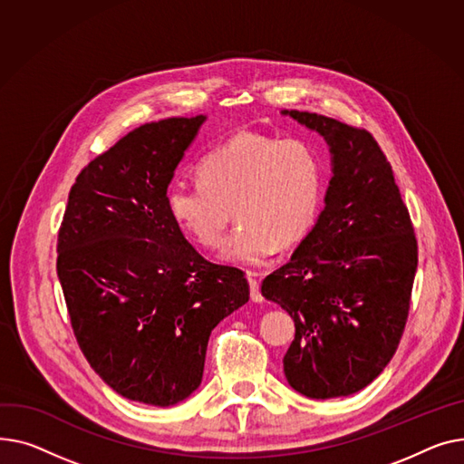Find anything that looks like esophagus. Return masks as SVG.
I'll return each instance as SVG.
<instances>
[{"label": "esophagus", "mask_w": 464, "mask_h": 464, "mask_svg": "<svg viewBox=\"0 0 464 464\" xmlns=\"http://www.w3.org/2000/svg\"><path fill=\"white\" fill-rule=\"evenodd\" d=\"M247 281H249V286H251V299H253V302L260 304L262 299H264V295H262V292H260V283H258L256 276H255V274H249V276H247Z\"/></svg>", "instance_id": "obj_1"}]
</instances>
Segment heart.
<instances>
[{
  "instance_id": "heart-1",
  "label": "heart",
  "mask_w": 464,
  "mask_h": 464,
  "mask_svg": "<svg viewBox=\"0 0 464 464\" xmlns=\"http://www.w3.org/2000/svg\"><path fill=\"white\" fill-rule=\"evenodd\" d=\"M200 183H176L167 204L179 228L204 249H219L232 219L225 258L255 267L304 239L316 221L324 165L313 144L239 132L198 162Z\"/></svg>"
}]
</instances>
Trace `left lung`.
I'll use <instances>...</instances> for the list:
<instances>
[{"instance_id": "obj_1", "label": "left lung", "mask_w": 464, "mask_h": 464, "mask_svg": "<svg viewBox=\"0 0 464 464\" xmlns=\"http://www.w3.org/2000/svg\"><path fill=\"white\" fill-rule=\"evenodd\" d=\"M334 153L325 208L262 294L295 324L288 384L311 399L352 395L386 369L411 309L418 239L374 136L314 112H288Z\"/></svg>"}]
</instances>
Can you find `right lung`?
I'll return each instance as SVG.
<instances>
[{"instance_id": "right-lung-1", "label": "right lung", "mask_w": 464, "mask_h": 464, "mask_svg": "<svg viewBox=\"0 0 464 464\" xmlns=\"http://www.w3.org/2000/svg\"><path fill=\"white\" fill-rule=\"evenodd\" d=\"M204 116L134 129L80 170L58 232V277L71 328L120 395L172 406L204 372L211 330L249 302L239 267L190 245L167 188Z\"/></svg>"}]
</instances>
